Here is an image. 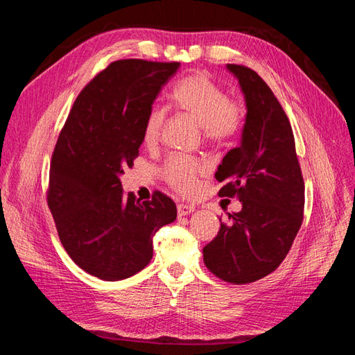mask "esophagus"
Wrapping results in <instances>:
<instances>
[{"label":"esophagus","mask_w":355,"mask_h":355,"mask_svg":"<svg viewBox=\"0 0 355 355\" xmlns=\"http://www.w3.org/2000/svg\"><path fill=\"white\" fill-rule=\"evenodd\" d=\"M194 210H196V207L189 206V204H184V202L178 204V214H179V216H187V214L192 213Z\"/></svg>","instance_id":"1"}]
</instances>
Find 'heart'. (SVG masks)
<instances>
[{
	"mask_svg": "<svg viewBox=\"0 0 355 355\" xmlns=\"http://www.w3.org/2000/svg\"><path fill=\"white\" fill-rule=\"evenodd\" d=\"M170 101L179 112L196 120L202 136L213 144L230 142L241 132L244 124L241 105L230 99L222 85L206 72H194L179 80L170 92ZM164 121L166 111L163 108L153 106L148 111L142 128L145 144L153 145L158 141ZM204 170L206 166L201 161L173 154L161 167V175L175 191L189 194L197 188L198 176Z\"/></svg>",
	"mask_w": 355,
	"mask_h": 355,
	"instance_id": "obj_1",
	"label": "heart"
}]
</instances>
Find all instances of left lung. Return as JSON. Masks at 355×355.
Returning <instances> with one entry per match:
<instances>
[{
  "instance_id": "8db88e82",
  "label": "left lung",
  "mask_w": 355,
  "mask_h": 355,
  "mask_svg": "<svg viewBox=\"0 0 355 355\" xmlns=\"http://www.w3.org/2000/svg\"><path fill=\"white\" fill-rule=\"evenodd\" d=\"M245 98L241 144L223 157L216 179L220 197H237L239 213L220 220L204 245V265L231 284H249L284 261L304 220L305 184L288 118L272 90L253 69L230 63Z\"/></svg>"
}]
</instances>
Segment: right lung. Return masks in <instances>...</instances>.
I'll return each mask as SVG.
<instances>
[{
  "instance_id": "obj_1",
  "label": "right lung",
  "mask_w": 355,
  "mask_h": 355,
  "mask_svg": "<svg viewBox=\"0 0 355 355\" xmlns=\"http://www.w3.org/2000/svg\"><path fill=\"white\" fill-rule=\"evenodd\" d=\"M179 62L123 59L85 85L51 155L47 204L62 245L81 270L105 282L124 280L153 259L155 232L176 219L161 191L139 201L120 175L133 167L142 128Z\"/></svg>"
}]
</instances>
